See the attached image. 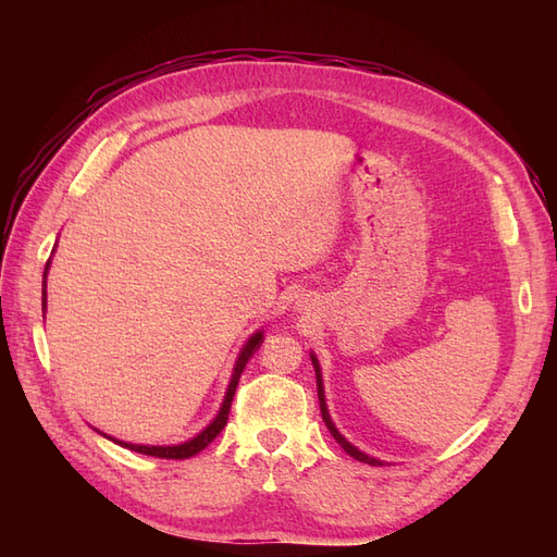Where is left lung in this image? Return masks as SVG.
<instances>
[{
	"label": "left lung",
	"mask_w": 557,
	"mask_h": 557,
	"mask_svg": "<svg viewBox=\"0 0 557 557\" xmlns=\"http://www.w3.org/2000/svg\"><path fill=\"white\" fill-rule=\"evenodd\" d=\"M311 362H313V369H315V387H318V401H320V413H323V420H325V425H327V430H330V434L334 436L336 440V444H339L350 458H356V460H360V462H367V465H374V467H381L383 465V460H379V458H372V455H367V453H362L358 446H352L346 436L334 428V423H332V416H330V411H327V404H325V387H323V374H320V362H318V358L313 356L311 352Z\"/></svg>",
	"instance_id": "obj_1"
}]
</instances>
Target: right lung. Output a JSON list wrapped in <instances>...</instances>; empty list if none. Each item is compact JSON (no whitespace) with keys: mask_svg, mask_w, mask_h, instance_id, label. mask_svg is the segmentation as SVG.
<instances>
[{"mask_svg":"<svg viewBox=\"0 0 557 557\" xmlns=\"http://www.w3.org/2000/svg\"><path fill=\"white\" fill-rule=\"evenodd\" d=\"M48 267H50V260L46 262V272H44V290H41V307L46 311V276H48ZM264 339V332L258 330L256 334L250 336V339L244 344L242 352L237 362H234V369H232V379H230V385H227V393H225V399L221 404V411L215 413V418L211 420V423L201 430L197 436H193V440L183 442V444H176V446H141V444H127V442H121V440H111L109 434H104L107 440L115 442L117 446L123 448H129L134 453H144V455H153V458H166V460H185V458H193V455H197L199 450H205L218 434H221V430L227 425V416H230V407H232V397H234V391H237L239 385V379H242V372L246 362L252 358V352H256L260 348ZM102 434V432H99Z\"/></svg>","mask_w":557,"mask_h":557,"instance_id":"1","label":"right lung"}]
</instances>
